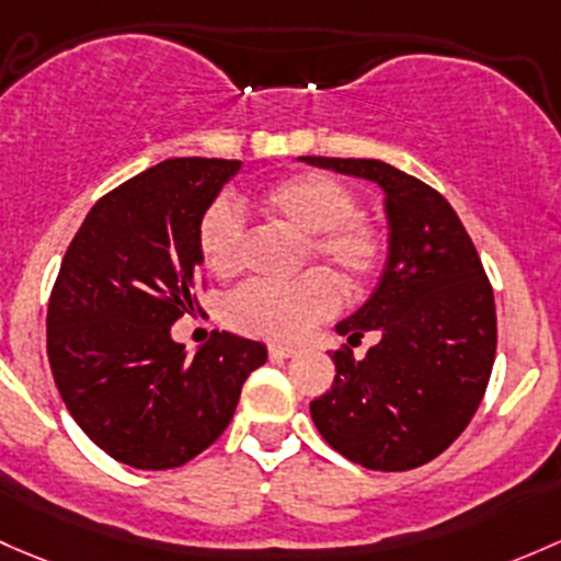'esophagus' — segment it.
Instances as JSON below:
<instances>
[{
	"label": "esophagus",
	"mask_w": 561,
	"mask_h": 561,
	"mask_svg": "<svg viewBox=\"0 0 561 561\" xmlns=\"http://www.w3.org/2000/svg\"><path fill=\"white\" fill-rule=\"evenodd\" d=\"M296 352H298V346H293V344H268L271 357H293Z\"/></svg>",
	"instance_id": "34e87169"
}]
</instances>
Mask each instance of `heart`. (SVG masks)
I'll return each mask as SVG.
<instances>
[{
	"label": "heart",
	"mask_w": 561,
	"mask_h": 561,
	"mask_svg": "<svg viewBox=\"0 0 561 561\" xmlns=\"http://www.w3.org/2000/svg\"><path fill=\"white\" fill-rule=\"evenodd\" d=\"M255 209L274 226L304 236L300 263H328L350 290H363L381 274L387 236L357 211V196L344 180L325 172H298L271 182L255 196ZM198 255L215 276H233L244 255V220L231 202L206 206L198 220ZM339 285L322 268L290 282H252L226 304L236 330L261 339H298L339 309Z\"/></svg>",
	"instance_id": "heart-1"
}]
</instances>
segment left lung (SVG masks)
I'll list each match as a JSON object with an SVG mask.
<instances>
[{"instance_id":"8db88e82","label":"left lung","mask_w":561,"mask_h":561,"mask_svg":"<svg viewBox=\"0 0 561 561\" xmlns=\"http://www.w3.org/2000/svg\"><path fill=\"white\" fill-rule=\"evenodd\" d=\"M300 161L385 191L389 255L374 296L335 330L368 355L333 352L335 379L311 420L335 451L368 470H411L446 451L473 420L497 350L492 285L451 204L416 176L370 158Z\"/></svg>"}]
</instances>
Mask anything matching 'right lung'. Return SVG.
<instances>
[{
    "instance_id": "1",
    "label": "right lung",
    "mask_w": 561,
    "mask_h": 561,
    "mask_svg": "<svg viewBox=\"0 0 561 561\" xmlns=\"http://www.w3.org/2000/svg\"><path fill=\"white\" fill-rule=\"evenodd\" d=\"M241 161L169 158L99 198L47 304V359L82 433L123 465L180 468L233 420L261 341L211 333L193 357L172 325L196 306L198 220Z\"/></svg>"
}]
</instances>
